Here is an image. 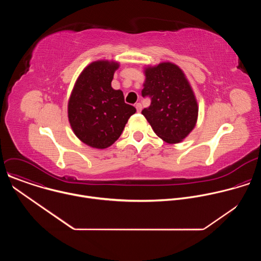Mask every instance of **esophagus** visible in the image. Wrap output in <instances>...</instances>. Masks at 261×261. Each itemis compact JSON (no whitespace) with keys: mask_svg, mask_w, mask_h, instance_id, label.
<instances>
[{"mask_svg":"<svg viewBox=\"0 0 261 261\" xmlns=\"http://www.w3.org/2000/svg\"><path fill=\"white\" fill-rule=\"evenodd\" d=\"M135 107H136V110H137V113H140V111H141V109H142V105H141V103H136Z\"/></svg>","mask_w":261,"mask_h":261,"instance_id":"1","label":"esophagus"}]
</instances>
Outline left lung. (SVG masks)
<instances>
[{"label":"left lung","instance_id":"8db88e82","mask_svg":"<svg viewBox=\"0 0 261 261\" xmlns=\"http://www.w3.org/2000/svg\"><path fill=\"white\" fill-rule=\"evenodd\" d=\"M142 97L151 105L141 114L154 132L168 143H177L195 127L198 106L182 71L172 63H161L145 69Z\"/></svg>","mask_w":261,"mask_h":261}]
</instances>
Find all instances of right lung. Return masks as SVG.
<instances>
[{
  "label": "right lung",
  "mask_w": 261,
  "mask_h": 261,
  "mask_svg": "<svg viewBox=\"0 0 261 261\" xmlns=\"http://www.w3.org/2000/svg\"><path fill=\"white\" fill-rule=\"evenodd\" d=\"M119 64L97 61L81 73L68 103L72 130L86 144L105 148L122 134L135 107L125 103L121 90L111 88Z\"/></svg>",
  "instance_id": "add662e5"
}]
</instances>
